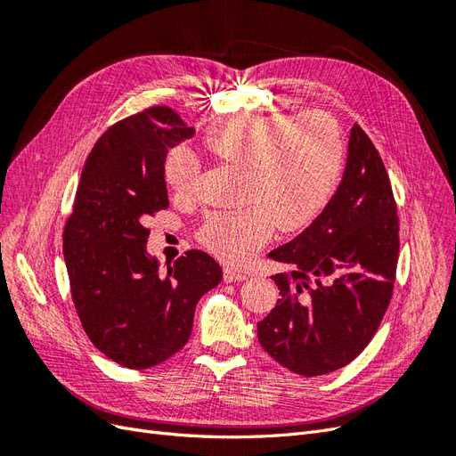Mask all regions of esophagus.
Masks as SVG:
<instances>
[{
    "mask_svg": "<svg viewBox=\"0 0 456 456\" xmlns=\"http://www.w3.org/2000/svg\"><path fill=\"white\" fill-rule=\"evenodd\" d=\"M247 280V273L241 270H233V268H224V281L226 283H236Z\"/></svg>",
    "mask_w": 456,
    "mask_h": 456,
    "instance_id": "1",
    "label": "esophagus"
}]
</instances>
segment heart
Masks as SVG:
<instances>
[{"mask_svg":"<svg viewBox=\"0 0 456 456\" xmlns=\"http://www.w3.org/2000/svg\"><path fill=\"white\" fill-rule=\"evenodd\" d=\"M203 144L215 158L247 173L243 201L249 207L211 213L198 232L207 249L232 265L253 256L273 228H306L333 196L344 165L342 131L323 112L226 118L205 131ZM163 173L176 196H190L201 165L188 148L176 146Z\"/></svg>","mask_w":456,"mask_h":456,"instance_id":"b5f03b06","label":"heart"}]
</instances>
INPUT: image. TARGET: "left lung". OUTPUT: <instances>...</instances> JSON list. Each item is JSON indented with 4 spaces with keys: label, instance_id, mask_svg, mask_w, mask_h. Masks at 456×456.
<instances>
[{
    "label": "left lung",
    "instance_id": "obj_1",
    "mask_svg": "<svg viewBox=\"0 0 456 456\" xmlns=\"http://www.w3.org/2000/svg\"><path fill=\"white\" fill-rule=\"evenodd\" d=\"M268 256L287 272L272 275L280 298L256 325L260 346L302 377L354 362L390 306L399 256L390 176L357 123L335 196L300 236Z\"/></svg>",
    "mask_w": 456,
    "mask_h": 456
}]
</instances>
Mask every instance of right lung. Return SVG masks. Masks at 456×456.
<instances>
[{
	"instance_id": "obj_1",
	"label": "right lung",
	"mask_w": 456,
	"mask_h": 456,
	"mask_svg": "<svg viewBox=\"0 0 456 456\" xmlns=\"http://www.w3.org/2000/svg\"><path fill=\"white\" fill-rule=\"evenodd\" d=\"M194 134L173 108L150 106L114 123L84 165L62 233L72 300L89 340L127 369H148L190 338L198 300L223 280L200 249L167 272L146 253L148 216L167 209L165 158Z\"/></svg>"
}]
</instances>
